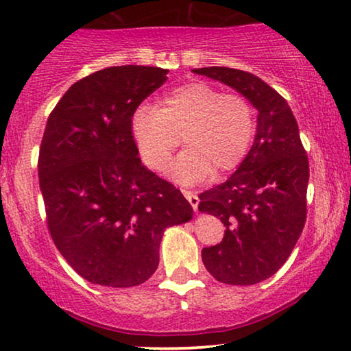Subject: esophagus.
Masks as SVG:
<instances>
[{"label": "esophagus", "mask_w": 351, "mask_h": 351, "mask_svg": "<svg viewBox=\"0 0 351 351\" xmlns=\"http://www.w3.org/2000/svg\"><path fill=\"white\" fill-rule=\"evenodd\" d=\"M182 194H184V197L187 199V202H189V204L192 205V208H194V210L197 211V208H199V197H197L195 192L182 189Z\"/></svg>", "instance_id": "esophagus-1"}]
</instances>
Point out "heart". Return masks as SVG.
<instances>
[{
  "mask_svg": "<svg viewBox=\"0 0 351 351\" xmlns=\"http://www.w3.org/2000/svg\"><path fill=\"white\" fill-rule=\"evenodd\" d=\"M132 135L145 164L164 171L181 145L173 175L194 182L239 169L256 135V111L250 100L224 93L206 82H191L162 98L159 106H141L132 117Z\"/></svg>",
  "mask_w": 351,
  "mask_h": 351,
  "instance_id": "heart-1",
  "label": "heart"
}]
</instances>
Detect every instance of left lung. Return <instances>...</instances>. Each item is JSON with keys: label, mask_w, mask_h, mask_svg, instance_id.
<instances>
[{"label": "left lung", "mask_w": 351, "mask_h": 351, "mask_svg": "<svg viewBox=\"0 0 351 351\" xmlns=\"http://www.w3.org/2000/svg\"><path fill=\"white\" fill-rule=\"evenodd\" d=\"M234 87L258 108V133L239 170L202 192L199 210L226 227L221 243L202 250L216 280L248 286L278 272L307 219L308 157L283 97L248 71L226 66L194 70Z\"/></svg>", "instance_id": "obj_1"}]
</instances>
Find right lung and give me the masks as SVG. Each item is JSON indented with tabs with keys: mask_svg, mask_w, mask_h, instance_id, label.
<instances>
[{
	"mask_svg": "<svg viewBox=\"0 0 351 351\" xmlns=\"http://www.w3.org/2000/svg\"><path fill=\"white\" fill-rule=\"evenodd\" d=\"M156 66H110L79 79L51 114L38 157L49 234L93 285L130 288L159 265L165 229L194 210L180 189L141 165L136 108L167 81Z\"/></svg>",
	"mask_w": 351,
	"mask_h": 351,
	"instance_id": "1",
	"label": "right lung"
}]
</instances>
